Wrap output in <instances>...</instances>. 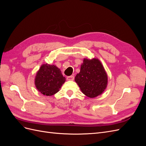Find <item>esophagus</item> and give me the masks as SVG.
<instances>
[{
  "mask_svg": "<svg viewBox=\"0 0 146 146\" xmlns=\"http://www.w3.org/2000/svg\"><path fill=\"white\" fill-rule=\"evenodd\" d=\"M67 80H70L72 81L74 80V77L73 76H68L67 77Z\"/></svg>",
  "mask_w": 146,
  "mask_h": 146,
  "instance_id": "1",
  "label": "esophagus"
}]
</instances>
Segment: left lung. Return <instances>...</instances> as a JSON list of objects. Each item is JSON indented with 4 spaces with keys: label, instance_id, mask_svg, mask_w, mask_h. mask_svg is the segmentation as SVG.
Listing matches in <instances>:
<instances>
[{
    "label": "left lung",
    "instance_id": "8db88e82",
    "mask_svg": "<svg viewBox=\"0 0 146 146\" xmlns=\"http://www.w3.org/2000/svg\"><path fill=\"white\" fill-rule=\"evenodd\" d=\"M75 81L83 93L90 98H95L104 92L108 85V76L101 61L97 58H84L80 71Z\"/></svg>",
    "mask_w": 146,
    "mask_h": 146
}]
</instances>
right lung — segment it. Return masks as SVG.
<instances>
[{"label":"right lung","instance_id":"obj_1","mask_svg":"<svg viewBox=\"0 0 146 146\" xmlns=\"http://www.w3.org/2000/svg\"><path fill=\"white\" fill-rule=\"evenodd\" d=\"M65 81L66 78L58 67L46 63L42 64L36 72L35 85L42 94L51 96L60 91Z\"/></svg>","mask_w":146,"mask_h":146}]
</instances>
